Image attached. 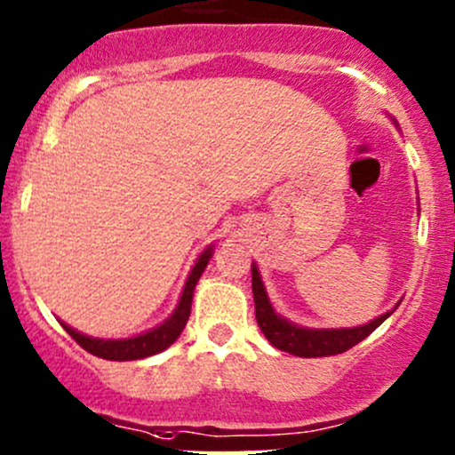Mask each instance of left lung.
Here are the masks:
<instances>
[{"instance_id": "left-lung-1", "label": "left lung", "mask_w": 455, "mask_h": 455, "mask_svg": "<svg viewBox=\"0 0 455 455\" xmlns=\"http://www.w3.org/2000/svg\"><path fill=\"white\" fill-rule=\"evenodd\" d=\"M252 296H254V315H257V323L266 339L274 347L283 349V352L293 354V356L302 358H315V356H332V354H341L363 339L369 337L378 326L391 315L399 307V300L391 311L384 315L371 319L369 323L354 328H307L298 326V323L284 319L281 313L269 302V296L266 291V284L261 281L257 263H252Z\"/></svg>"}]
</instances>
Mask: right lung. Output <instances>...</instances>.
<instances>
[{
	"mask_svg": "<svg viewBox=\"0 0 455 455\" xmlns=\"http://www.w3.org/2000/svg\"><path fill=\"white\" fill-rule=\"evenodd\" d=\"M213 254V243H209L204 251L198 254L196 263H194L192 272H189L186 284H183L181 298H179L177 308L171 313V317L164 319L159 326L151 328V331H144L136 334V337H127V339H99V337H88V334L77 332L75 328L68 326V323L60 322L64 326L75 341L79 343L86 352L94 354L99 358H106V361H138V358H147L153 356V354L164 352L166 347H171L174 341L179 339V334L183 332L186 328L188 319H189V311H192V298H194V289H196L198 278L207 267L209 259Z\"/></svg>",
	"mask_w": 455,
	"mask_h": 455,
	"instance_id": "add662e5",
	"label": "right lung"
}]
</instances>
